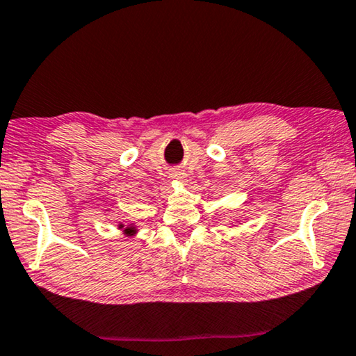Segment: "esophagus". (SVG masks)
Here are the masks:
<instances>
[{"instance_id":"esophagus-1","label":"esophagus","mask_w":356,"mask_h":356,"mask_svg":"<svg viewBox=\"0 0 356 356\" xmlns=\"http://www.w3.org/2000/svg\"><path fill=\"white\" fill-rule=\"evenodd\" d=\"M174 177H180V179H182L184 174H176V176H174Z\"/></svg>"}]
</instances>
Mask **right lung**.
Instances as JSON below:
<instances>
[{"mask_svg": "<svg viewBox=\"0 0 356 356\" xmlns=\"http://www.w3.org/2000/svg\"><path fill=\"white\" fill-rule=\"evenodd\" d=\"M129 231H131V229H129Z\"/></svg>", "mask_w": 356, "mask_h": 356, "instance_id": "add662e5", "label": "right lung"}]
</instances>
